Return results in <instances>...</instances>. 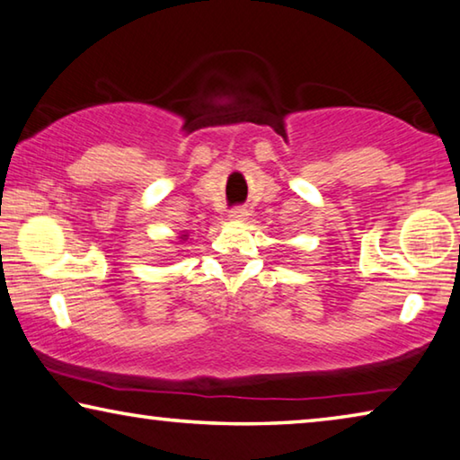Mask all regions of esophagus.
Here are the masks:
<instances>
[{"instance_id":"esophagus-1","label":"esophagus","mask_w":460,"mask_h":460,"mask_svg":"<svg viewBox=\"0 0 460 460\" xmlns=\"http://www.w3.org/2000/svg\"><path fill=\"white\" fill-rule=\"evenodd\" d=\"M247 215H250V210L243 208V207H235L229 210V218L231 221H245Z\"/></svg>"}]
</instances>
